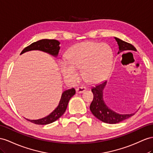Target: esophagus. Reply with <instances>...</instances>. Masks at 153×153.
<instances>
[{
	"mask_svg": "<svg viewBox=\"0 0 153 153\" xmlns=\"http://www.w3.org/2000/svg\"><path fill=\"white\" fill-rule=\"evenodd\" d=\"M86 91V88L84 87H79L76 88V92L77 94L83 93Z\"/></svg>",
	"mask_w": 153,
	"mask_h": 153,
	"instance_id": "34e87169",
	"label": "esophagus"
}]
</instances>
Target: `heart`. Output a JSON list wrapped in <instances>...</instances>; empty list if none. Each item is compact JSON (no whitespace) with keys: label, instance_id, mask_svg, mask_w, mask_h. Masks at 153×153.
<instances>
[{"label":"heart","instance_id":"heart-1","mask_svg":"<svg viewBox=\"0 0 153 153\" xmlns=\"http://www.w3.org/2000/svg\"><path fill=\"white\" fill-rule=\"evenodd\" d=\"M66 62H61L60 70L65 78L72 81L78 79L76 70H82L85 79L92 83L103 80L112 69V50L108 45L84 42L75 45L66 54Z\"/></svg>","mask_w":153,"mask_h":153}]
</instances>
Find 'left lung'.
<instances>
[{"instance_id":"8db88e82","label":"left lung","mask_w":153,"mask_h":153,"mask_svg":"<svg viewBox=\"0 0 153 153\" xmlns=\"http://www.w3.org/2000/svg\"><path fill=\"white\" fill-rule=\"evenodd\" d=\"M114 39L118 45L119 51L117 54L124 51H136L135 47L130 43L125 42L117 37H114ZM106 84L107 81H105L92 88L94 99L90 106V109L93 115L103 122L110 124L120 123L134 115V113L127 114H120L112 111L107 106L103 99V90Z\"/></svg>"}]
</instances>
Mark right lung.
<instances>
[{
    "instance_id": "add662e5",
    "label": "right lung",
    "mask_w": 153,
    "mask_h": 153,
    "mask_svg": "<svg viewBox=\"0 0 153 153\" xmlns=\"http://www.w3.org/2000/svg\"><path fill=\"white\" fill-rule=\"evenodd\" d=\"M60 42L56 39H41L37 42H33L23 50L21 55L32 50H40L48 53L53 57L58 56L60 50ZM76 94V90L74 88L66 90L62 93L61 100L58 106L49 115L38 120H29L25 118L30 122L37 125H47L54 122L64 114L70 98Z\"/></svg>"
}]
</instances>
